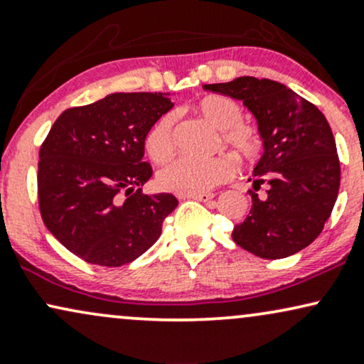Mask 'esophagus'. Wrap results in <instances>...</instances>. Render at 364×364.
I'll return each mask as SVG.
<instances>
[{
    "label": "esophagus",
    "instance_id": "34e87169",
    "mask_svg": "<svg viewBox=\"0 0 364 364\" xmlns=\"http://www.w3.org/2000/svg\"><path fill=\"white\" fill-rule=\"evenodd\" d=\"M190 198L205 203V202H210V200L214 198V193H196V195H190Z\"/></svg>",
    "mask_w": 364,
    "mask_h": 364
}]
</instances>
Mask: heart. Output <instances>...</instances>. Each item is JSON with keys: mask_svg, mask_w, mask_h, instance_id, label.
Returning a JSON list of instances; mask_svg holds the SVG:
<instances>
[{"mask_svg": "<svg viewBox=\"0 0 364 364\" xmlns=\"http://www.w3.org/2000/svg\"><path fill=\"white\" fill-rule=\"evenodd\" d=\"M196 114L219 129L224 145L235 150L245 161H253L262 150V139L257 128L241 123L243 111L232 99L224 95H205L195 104ZM176 149L173 114H162L145 135V150L157 164L169 161ZM235 174V162L228 156L210 159L181 157L159 171L157 185L166 191L179 195L205 193Z\"/></svg>", "mask_w": 364, "mask_h": 364, "instance_id": "heart-1", "label": "heart"}]
</instances>
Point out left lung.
<instances>
[{
    "label": "left lung",
    "instance_id": "8db88e82",
    "mask_svg": "<svg viewBox=\"0 0 364 364\" xmlns=\"http://www.w3.org/2000/svg\"><path fill=\"white\" fill-rule=\"evenodd\" d=\"M203 89L243 101L257 118L263 156L253 169L250 215L232 240L267 260L286 258L318 237L332 214L341 164L327 118L315 104L269 78L240 77ZM266 186V195L256 191Z\"/></svg>",
    "mask_w": 364,
    "mask_h": 364
}]
</instances>
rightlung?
<instances>
[{
	"label": "right lung",
	"mask_w": 364,
	"mask_h": 364,
	"mask_svg": "<svg viewBox=\"0 0 364 364\" xmlns=\"http://www.w3.org/2000/svg\"><path fill=\"white\" fill-rule=\"evenodd\" d=\"M173 102L161 92H118L63 111L39 150L37 193L46 228L82 260L121 267L159 240L178 205L144 195L152 176L145 135Z\"/></svg>",
	"instance_id": "right-lung-1"
}]
</instances>
